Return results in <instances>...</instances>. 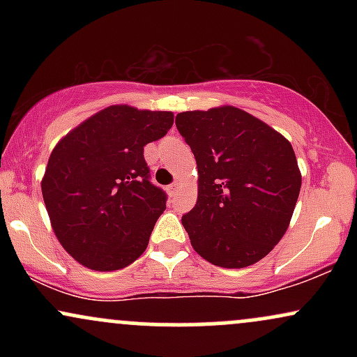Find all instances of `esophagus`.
Masks as SVG:
<instances>
[{"label": "esophagus", "instance_id": "obj_1", "mask_svg": "<svg viewBox=\"0 0 357 357\" xmlns=\"http://www.w3.org/2000/svg\"><path fill=\"white\" fill-rule=\"evenodd\" d=\"M167 192H169V196H176L179 192V184L178 183H173L167 186Z\"/></svg>", "mask_w": 357, "mask_h": 357}]
</instances>
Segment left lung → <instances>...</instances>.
Returning a JSON list of instances; mask_svg holds the SVG:
<instances>
[{"label":"left lung","mask_w":357,"mask_h":357,"mask_svg":"<svg viewBox=\"0 0 357 357\" xmlns=\"http://www.w3.org/2000/svg\"><path fill=\"white\" fill-rule=\"evenodd\" d=\"M176 127L198 167V199L181 218L192 248L216 267L257 264L296 210L302 174L292 144L233 105L181 112Z\"/></svg>","instance_id":"left-lung-1"}]
</instances>
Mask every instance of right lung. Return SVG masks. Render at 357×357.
<instances>
[{
    "label": "right lung",
    "instance_id": "obj_1",
    "mask_svg": "<svg viewBox=\"0 0 357 357\" xmlns=\"http://www.w3.org/2000/svg\"><path fill=\"white\" fill-rule=\"evenodd\" d=\"M173 112L110 105L53 147L42 195L53 233L84 267L112 272L144 253L166 192L149 181L144 146L166 136Z\"/></svg>",
    "mask_w": 357,
    "mask_h": 357
}]
</instances>
